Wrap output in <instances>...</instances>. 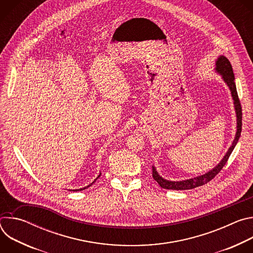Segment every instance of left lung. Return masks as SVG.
Masks as SVG:
<instances>
[{
	"label": "left lung",
	"instance_id": "left-lung-1",
	"mask_svg": "<svg viewBox=\"0 0 253 253\" xmlns=\"http://www.w3.org/2000/svg\"><path fill=\"white\" fill-rule=\"evenodd\" d=\"M216 67H215V71L219 73L223 79V81L226 83V85L228 86L230 92H231V96L233 99V103H234V109H235V113H236V121H237V130H236V134L234 137V140L231 144V146L229 147L228 151L226 152L225 156L222 158V160L216 165L213 169H211L210 171H208L207 173L200 175L198 177H194V178H190L187 180H182V181H170V180H166L164 178H162L158 172L156 171V168L154 166H152V176L154 178L155 181L164 189H171V190H188V189H193L195 187L198 186H202L204 184H206L207 182H209L210 180H212L216 175H217L220 170L223 168V166L226 164L231 152L233 151L235 145L238 142V139L240 137V133H241V126H242V109H241V105H240V101L237 95V90H236V86H235V78H234V74L232 71V66L229 62V60L224 57V56H219L216 60Z\"/></svg>",
	"mask_w": 253,
	"mask_h": 253
}]
</instances>
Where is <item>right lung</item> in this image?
I'll return each instance as SVG.
<instances>
[{
    "instance_id": "right-lung-1",
    "label": "right lung",
    "mask_w": 253,
    "mask_h": 253,
    "mask_svg": "<svg viewBox=\"0 0 253 253\" xmlns=\"http://www.w3.org/2000/svg\"><path fill=\"white\" fill-rule=\"evenodd\" d=\"M100 175H101V173H100V174H99V176H98V177H97V178H96V179H95V180H94V181H93V182H92V183H91V184H89V185H88V186H86V187H84V188H80V189H75V190H74V191H81V190H84V189H86V188H88V187H90V186H91V185H92V184H93V183H94V182H95V181H96V180H97V179H98V178H99V177H100Z\"/></svg>"
}]
</instances>
